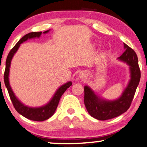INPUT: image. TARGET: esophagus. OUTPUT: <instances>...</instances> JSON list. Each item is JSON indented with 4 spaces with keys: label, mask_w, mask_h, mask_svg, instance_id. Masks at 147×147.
Returning a JSON list of instances; mask_svg holds the SVG:
<instances>
[{
    "label": "esophagus",
    "mask_w": 147,
    "mask_h": 147,
    "mask_svg": "<svg viewBox=\"0 0 147 147\" xmlns=\"http://www.w3.org/2000/svg\"><path fill=\"white\" fill-rule=\"evenodd\" d=\"M80 77H81V78H84V74H81L80 75Z\"/></svg>",
    "instance_id": "obj_1"
}]
</instances>
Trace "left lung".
Segmentation results:
<instances>
[{"label":"left lung","instance_id":"left-lung-1","mask_svg":"<svg viewBox=\"0 0 147 147\" xmlns=\"http://www.w3.org/2000/svg\"><path fill=\"white\" fill-rule=\"evenodd\" d=\"M123 44L125 50L118 60L129 65L130 80L121 97L115 100H106L96 95L88 86L84 87L85 106L89 115L97 120L113 119L125 112L130 107L139 84L140 70L137 55L133 49Z\"/></svg>","mask_w":147,"mask_h":147}]
</instances>
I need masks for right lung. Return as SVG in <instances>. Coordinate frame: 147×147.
Listing matches in <instances>:
<instances>
[{
  "instance_id": "obj_1",
  "label": "right lung",
  "mask_w": 147,
  "mask_h": 147,
  "mask_svg": "<svg viewBox=\"0 0 147 147\" xmlns=\"http://www.w3.org/2000/svg\"><path fill=\"white\" fill-rule=\"evenodd\" d=\"M49 30H46V31L43 32V33H48ZM41 34H42V32H29V33L25 35L23 37H22L21 39H20L19 41L16 44V46L11 50L8 56H7L4 74L5 84L7 88L10 99L12 101V104L13 105L16 111H17L19 114H20L21 115H22L23 117H26L27 119H30V120L35 121H43L48 119L50 117H51L52 116L54 115V112H55L56 110H57L58 104H59V102L61 96H62L63 94L65 93V90L67 89L70 86H71L72 84L71 82L69 81V82H67V83H65V84H63L62 86H60V87L57 89V91H56V93H54V95L53 97H52L51 100L49 101L48 104H46V105H44V106L41 107L33 108V107L27 106L26 105L22 104V103L15 95L11 87L9 84V80L11 61L14 54H16V52L18 51V48L20 46L21 43L27 41L28 39L40 37Z\"/></svg>"
}]
</instances>
